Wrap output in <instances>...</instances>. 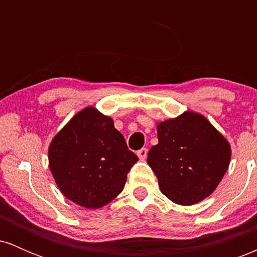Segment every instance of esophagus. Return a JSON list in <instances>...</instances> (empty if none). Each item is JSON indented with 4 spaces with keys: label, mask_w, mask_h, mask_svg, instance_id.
Segmentation results:
<instances>
[{
    "label": "esophagus",
    "mask_w": 257,
    "mask_h": 257,
    "mask_svg": "<svg viewBox=\"0 0 257 257\" xmlns=\"http://www.w3.org/2000/svg\"><path fill=\"white\" fill-rule=\"evenodd\" d=\"M137 155H138V157H139V159H140V161H145L146 157H147V149L139 150V151L137 152Z\"/></svg>",
    "instance_id": "esophagus-1"
}]
</instances>
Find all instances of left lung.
Wrapping results in <instances>:
<instances>
[{
  "instance_id": "8db88e82",
  "label": "left lung",
  "mask_w": 257,
  "mask_h": 257,
  "mask_svg": "<svg viewBox=\"0 0 257 257\" xmlns=\"http://www.w3.org/2000/svg\"><path fill=\"white\" fill-rule=\"evenodd\" d=\"M158 144L147 163L162 193L180 205L199 203L216 190L231 161V145L198 112L185 111L157 124Z\"/></svg>"
}]
</instances>
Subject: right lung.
<instances>
[{"instance_id": "1", "label": "right lung", "mask_w": 257, "mask_h": 257, "mask_svg": "<svg viewBox=\"0 0 257 257\" xmlns=\"http://www.w3.org/2000/svg\"><path fill=\"white\" fill-rule=\"evenodd\" d=\"M48 161L55 184L67 199L99 209L122 192L126 174L139 159L113 119L88 106L53 138Z\"/></svg>"}]
</instances>
